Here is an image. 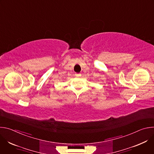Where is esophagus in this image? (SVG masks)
Listing matches in <instances>:
<instances>
[{"instance_id":"34e87169","label":"esophagus","mask_w":154,"mask_h":154,"mask_svg":"<svg viewBox=\"0 0 154 154\" xmlns=\"http://www.w3.org/2000/svg\"><path fill=\"white\" fill-rule=\"evenodd\" d=\"M75 76H76V77H80V76H81V74H80V73H79V74H77V73H76V74H75Z\"/></svg>"}]
</instances>
